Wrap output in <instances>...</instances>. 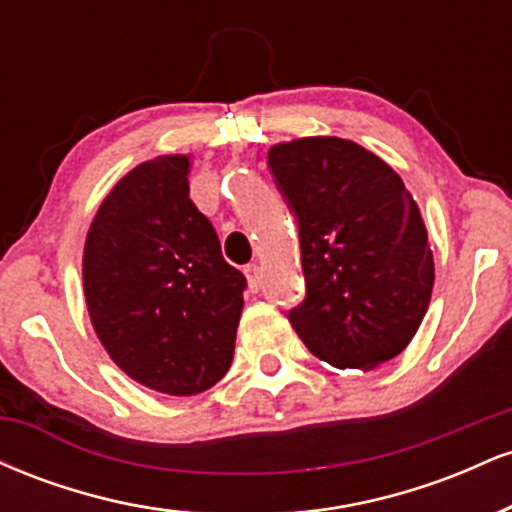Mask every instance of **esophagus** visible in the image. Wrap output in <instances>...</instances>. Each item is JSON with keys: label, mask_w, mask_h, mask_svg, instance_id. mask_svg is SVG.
I'll list each match as a JSON object with an SVG mask.
<instances>
[{"label": "esophagus", "mask_w": 512, "mask_h": 512, "mask_svg": "<svg viewBox=\"0 0 512 512\" xmlns=\"http://www.w3.org/2000/svg\"><path fill=\"white\" fill-rule=\"evenodd\" d=\"M245 276H248V286H250V291H260V286H262V269H260V264H248V267H245Z\"/></svg>", "instance_id": "34e87169"}]
</instances>
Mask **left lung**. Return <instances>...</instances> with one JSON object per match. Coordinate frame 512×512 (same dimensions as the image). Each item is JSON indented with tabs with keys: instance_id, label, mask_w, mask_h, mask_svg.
Here are the masks:
<instances>
[{
	"instance_id": "1",
	"label": "left lung",
	"mask_w": 512,
	"mask_h": 512,
	"mask_svg": "<svg viewBox=\"0 0 512 512\" xmlns=\"http://www.w3.org/2000/svg\"><path fill=\"white\" fill-rule=\"evenodd\" d=\"M298 223L305 298L289 320L310 354L373 370L407 349L431 303L433 252L414 197L383 158L339 137L267 154Z\"/></svg>"
}]
</instances>
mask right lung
<instances>
[{
	"label": "right lung",
	"mask_w": 512,
	"mask_h": 512,
	"mask_svg": "<svg viewBox=\"0 0 512 512\" xmlns=\"http://www.w3.org/2000/svg\"><path fill=\"white\" fill-rule=\"evenodd\" d=\"M190 156L132 168L103 199L84 245L91 325L132 380L187 397L228 373L245 276L190 199Z\"/></svg>",
	"instance_id": "1"
}]
</instances>
